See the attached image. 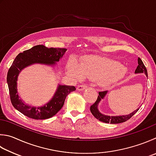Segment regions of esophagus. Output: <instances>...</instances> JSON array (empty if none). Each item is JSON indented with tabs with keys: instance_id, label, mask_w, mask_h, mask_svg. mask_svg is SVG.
Segmentation results:
<instances>
[{
	"instance_id": "esophagus-1",
	"label": "esophagus",
	"mask_w": 156,
	"mask_h": 156,
	"mask_svg": "<svg viewBox=\"0 0 156 156\" xmlns=\"http://www.w3.org/2000/svg\"><path fill=\"white\" fill-rule=\"evenodd\" d=\"M86 88H87V86H86V85H84V84L79 85V86H77V90H79V91H82V90H83L86 89Z\"/></svg>"
}]
</instances>
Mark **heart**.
<instances>
[{
    "mask_svg": "<svg viewBox=\"0 0 156 156\" xmlns=\"http://www.w3.org/2000/svg\"><path fill=\"white\" fill-rule=\"evenodd\" d=\"M70 75L80 80L83 77L97 81L101 86H107L124 77L128 70L122 64L109 58L89 55L83 58L79 63L71 61L67 65Z\"/></svg>",
    "mask_w": 156,
    "mask_h": 156,
    "instance_id": "obj_1",
    "label": "heart"
}]
</instances>
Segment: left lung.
<instances>
[{
	"instance_id": "obj_1",
	"label": "left lung",
	"mask_w": 156,
	"mask_h": 156,
	"mask_svg": "<svg viewBox=\"0 0 156 156\" xmlns=\"http://www.w3.org/2000/svg\"><path fill=\"white\" fill-rule=\"evenodd\" d=\"M138 64H139V65H138V66L136 67L135 73H144L147 76V70L145 66L144 65L143 61L140 58H138ZM107 91L99 92H98L99 95L98 96V98H97L96 102L92 105H91L90 107L91 113H92L93 115L97 119H98L99 121H101L105 123H110V124H119V123L125 122L129 119H130L131 117H133L138 111H139V108H137L136 110H135L130 114L127 115H122V116H107L101 113L98 109V105L99 103V102L101 101V99L103 98L105 96V95L107 94Z\"/></svg>"
}]
</instances>
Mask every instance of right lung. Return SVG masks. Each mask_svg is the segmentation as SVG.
<instances>
[{"label":"right lung","instance_id":"obj_1","mask_svg":"<svg viewBox=\"0 0 156 156\" xmlns=\"http://www.w3.org/2000/svg\"><path fill=\"white\" fill-rule=\"evenodd\" d=\"M66 49L47 48L45 45L34 46L17 55L8 70L7 81L11 102L13 107L26 117L34 119H48L55 115L63 107L66 97L76 90L75 86H59L54 98L42 107H32L25 105L19 98L17 92V79L19 73L34 63L54 64L63 56Z\"/></svg>","mask_w":156,"mask_h":156}]
</instances>
